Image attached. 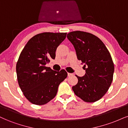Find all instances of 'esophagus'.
I'll use <instances>...</instances> for the list:
<instances>
[{"mask_svg":"<svg viewBox=\"0 0 128 128\" xmlns=\"http://www.w3.org/2000/svg\"><path fill=\"white\" fill-rule=\"evenodd\" d=\"M73 75V74H70V73H68V76H71Z\"/></svg>","mask_w":128,"mask_h":128,"instance_id":"esophagus-1","label":"esophagus"}]
</instances>
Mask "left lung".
<instances>
[{
	"label": "left lung",
	"instance_id": "1",
	"mask_svg": "<svg viewBox=\"0 0 128 128\" xmlns=\"http://www.w3.org/2000/svg\"><path fill=\"white\" fill-rule=\"evenodd\" d=\"M67 38L73 44L78 59L86 67L84 76L76 75L78 82L72 90L84 102H97L112 82L114 68L111 55L102 41L91 33L72 31Z\"/></svg>",
	"mask_w": 128,
	"mask_h": 128
}]
</instances>
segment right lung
Wrapping results in <instances>:
<instances>
[{"instance_id": "1", "label": "right lung", "mask_w": 128, "mask_h": 128, "mask_svg": "<svg viewBox=\"0 0 128 128\" xmlns=\"http://www.w3.org/2000/svg\"><path fill=\"white\" fill-rule=\"evenodd\" d=\"M66 32H42L34 36L22 50L16 66L18 84L31 103L43 105L54 98L58 86L68 76L64 69L57 72L46 66Z\"/></svg>"}]
</instances>
